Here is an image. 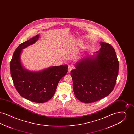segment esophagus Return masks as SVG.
<instances>
[{
    "mask_svg": "<svg viewBox=\"0 0 134 134\" xmlns=\"http://www.w3.org/2000/svg\"><path fill=\"white\" fill-rule=\"evenodd\" d=\"M74 68V67L73 66H72V65H69V66H68V71L69 72H70L71 71V70H73Z\"/></svg>",
    "mask_w": 134,
    "mask_h": 134,
    "instance_id": "esophagus-1",
    "label": "esophagus"
}]
</instances>
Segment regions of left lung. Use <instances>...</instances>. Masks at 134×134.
<instances>
[{
	"instance_id": "obj_1",
	"label": "left lung",
	"mask_w": 134,
	"mask_h": 134,
	"mask_svg": "<svg viewBox=\"0 0 134 134\" xmlns=\"http://www.w3.org/2000/svg\"><path fill=\"white\" fill-rule=\"evenodd\" d=\"M100 45L96 58H84L71 72L74 94L82 102H95L108 96L116 82L119 63L115 49L108 43Z\"/></svg>"
}]
</instances>
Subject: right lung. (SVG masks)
I'll return each instance as SVG.
<instances>
[{
  "mask_svg": "<svg viewBox=\"0 0 134 134\" xmlns=\"http://www.w3.org/2000/svg\"><path fill=\"white\" fill-rule=\"evenodd\" d=\"M38 38V35L18 47L13 54L10 68L14 87L19 94L33 102L43 103L54 95L60 80L67 73L68 66L51 67L38 72L25 70L20 61L22 49L34 44Z\"/></svg>",
  "mask_w": 134,
  "mask_h": 134,
  "instance_id": "add662e5",
  "label": "right lung"
}]
</instances>
